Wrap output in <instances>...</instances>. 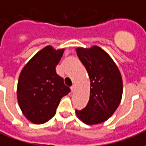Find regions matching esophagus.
<instances>
[{
	"label": "esophagus",
	"instance_id": "34e87169",
	"mask_svg": "<svg viewBox=\"0 0 146 146\" xmlns=\"http://www.w3.org/2000/svg\"><path fill=\"white\" fill-rule=\"evenodd\" d=\"M75 88H76V86H75V85L72 86V87L70 88V89H71V92H75Z\"/></svg>",
	"mask_w": 146,
	"mask_h": 146
}]
</instances>
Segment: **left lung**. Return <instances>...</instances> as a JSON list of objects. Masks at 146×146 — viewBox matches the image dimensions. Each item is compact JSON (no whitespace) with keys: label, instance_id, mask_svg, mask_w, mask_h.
Returning <instances> with one entry per match:
<instances>
[{"label":"left lung","instance_id":"left-lung-1","mask_svg":"<svg viewBox=\"0 0 146 146\" xmlns=\"http://www.w3.org/2000/svg\"><path fill=\"white\" fill-rule=\"evenodd\" d=\"M76 54L88 73L91 87L88 105L76 110L77 117L88 124L107 120L119 106L123 94L121 74L112 58L101 48H77Z\"/></svg>","mask_w":146,"mask_h":146}]
</instances>
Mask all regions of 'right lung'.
Listing matches in <instances>:
<instances>
[{
	"mask_svg": "<svg viewBox=\"0 0 146 146\" xmlns=\"http://www.w3.org/2000/svg\"><path fill=\"white\" fill-rule=\"evenodd\" d=\"M64 50L47 46L21 71L17 86L18 102L24 116L33 123L41 124L51 119L61 98L70 92L55 70Z\"/></svg>",
	"mask_w": 146,
	"mask_h": 146,
	"instance_id": "add662e5",
	"label": "right lung"
}]
</instances>
